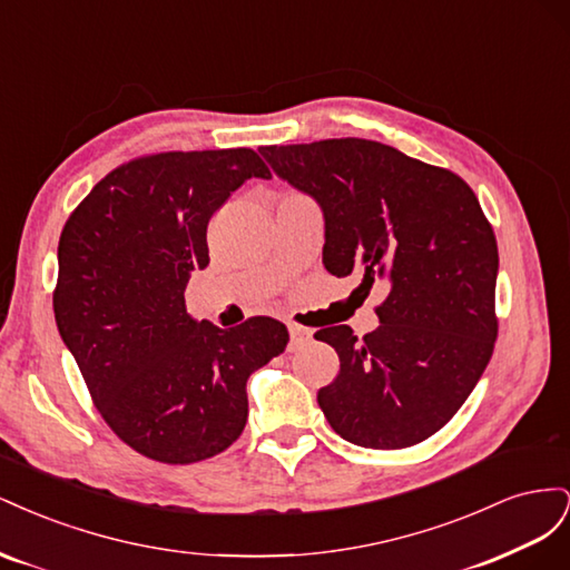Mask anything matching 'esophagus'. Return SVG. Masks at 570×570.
I'll return each instance as SVG.
<instances>
[{"label": "esophagus", "mask_w": 570, "mask_h": 570, "mask_svg": "<svg viewBox=\"0 0 570 570\" xmlns=\"http://www.w3.org/2000/svg\"><path fill=\"white\" fill-rule=\"evenodd\" d=\"M312 340V331H306L302 325H289V350H299Z\"/></svg>", "instance_id": "obj_1"}]
</instances>
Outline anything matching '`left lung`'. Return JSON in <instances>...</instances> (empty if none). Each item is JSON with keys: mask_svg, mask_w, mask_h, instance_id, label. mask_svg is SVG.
<instances>
[{"mask_svg": "<svg viewBox=\"0 0 570 570\" xmlns=\"http://www.w3.org/2000/svg\"><path fill=\"white\" fill-rule=\"evenodd\" d=\"M258 151L321 206L327 273L390 289L361 342L350 325L316 333L340 356L318 390L323 416L368 450L423 442L469 400L494 350L499 254L478 197L452 170L358 137Z\"/></svg>", "mask_w": 570, "mask_h": 570, "instance_id": "left-lung-1", "label": "left lung"}]
</instances>
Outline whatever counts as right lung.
Here are the masks:
<instances>
[{
  "instance_id": "add662e5",
  "label": "right lung",
  "mask_w": 570,
  "mask_h": 570,
  "mask_svg": "<svg viewBox=\"0 0 570 570\" xmlns=\"http://www.w3.org/2000/svg\"><path fill=\"white\" fill-rule=\"evenodd\" d=\"M249 178L252 149L166 151L99 180L59 239L55 318L101 416L164 463L216 456L247 423V381L289 340L266 316L220 331L185 312L189 275L209 266L206 226Z\"/></svg>"
}]
</instances>
